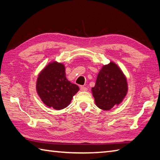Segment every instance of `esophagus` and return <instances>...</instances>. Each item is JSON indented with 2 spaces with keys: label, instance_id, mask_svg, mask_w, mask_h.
<instances>
[{
  "label": "esophagus",
  "instance_id": "34e87169",
  "mask_svg": "<svg viewBox=\"0 0 160 160\" xmlns=\"http://www.w3.org/2000/svg\"><path fill=\"white\" fill-rule=\"evenodd\" d=\"M80 90L81 91H87V90H88V88H87L86 87L80 86Z\"/></svg>",
  "mask_w": 160,
  "mask_h": 160
}]
</instances>
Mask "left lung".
Returning <instances> with one entry per match:
<instances>
[{
  "label": "left lung",
  "mask_w": 160,
  "mask_h": 160,
  "mask_svg": "<svg viewBox=\"0 0 160 160\" xmlns=\"http://www.w3.org/2000/svg\"><path fill=\"white\" fill-rule=\"evenodd\" d=\"M127 78L114 62L104 65L92 88L95 103L98 108L108 110L123 101L128 91Z\"/></svg>",
  "instance_id": "left-lung-1"
}]
</instances>
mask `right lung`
<instances>
[{"instance_id":"right-lung-1","label":"right lung","mask_w":160,"mask_h":160,"mask_svg":"<svg viewBox=\"0 0 160 160\" xmlns=\"http://www.w3.org/2000/svg\"><path fill=\"white\" fill-rule=\"evenodd\" d=\"M79 89L66 78L64 65L57 62L46 66L36 82V91L42 102L55 110L66 108Z\"/></svg>"}]
</instances>
